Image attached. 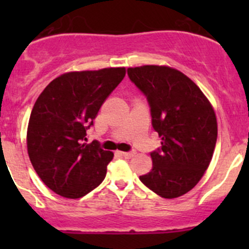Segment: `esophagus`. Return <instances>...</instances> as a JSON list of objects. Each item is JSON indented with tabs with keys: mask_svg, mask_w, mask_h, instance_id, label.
I'll use <instances>...</instances> for the list:
<instances>
[{
	"mask_svg": "<svg viewBox=\"0 0 249 249\" xmlns=\"http://www.w3.org/2000/svg\"><path fill=\"white\" fill-rule=\"evenodd\" d=\"M120 154H122L123 157L126 158V159H130V158L135 157V154H136V152H120Z\"/></svg>",
	"mask_w": 249,
	"mask_h": 249,
	"instance_id": "1",
	"label": "esophagus"
}]
</instances>
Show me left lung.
Wrapping results in <instances>:
<instances>
[{"label":"left lung","instance_id":"8db88e82","mask_svg":"<svg viewBox=\"0 0 249 249\" xmlns=\"http://www.w3.org/2000/svg\"><path fill=\"white\" fill-rule=\"evenodd\" d=\"M127 74L147 96L161 148L150 153L153 167L141 182L165 199L192 190L207 170L218 125L214 109L199 87L170 66L129 67Z\"/></svg>","mask_w":249,"mask_h":249}]
</instances>
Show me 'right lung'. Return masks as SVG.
I'll return each mask as SVG.
<instances>
[{
    "label": "right lung",
    "mask_w": 249,
    "mask_h": 249,
    "mask_svg": "<svg viewBox=\"0 0 249 249\" xmlns=\"http://www.w3.org/2000/svg\"><path fill=\"white\" fill-rule=\"evenodd\" d=\"M125 67L66 72L36 100L27 125L30 161L57 195L79 199L101 184L114 154L85 143L102 104L125 77Z\"/></svg>",
    "instance_id": "right-lung-1"
}]
</instances>
